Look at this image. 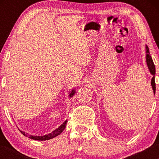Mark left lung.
Listing matches in <instances>:
<instances>
[{
    "label": "left lung",
    "instance_id": "left-lung-1",
    "mask_svg": "<svg viewBox=\"0 0 159 159\" xmlns=\"http://www.w3.org/2000/svg\"><path fill=\"white\" fill-rule=\"evenodd\" d=\"M145 49H146V61H147L148 69H149L151 74L153 76L152 80H151V85H152L154 95H155V93H156V83H155V77H154L156 74L155 65L154 64V61L152 60V58L150 55L149 48H148L147 45H145Z\"/></svg>",
    "mask_w": 159,
    "mask_h": 159
}]
</instances>
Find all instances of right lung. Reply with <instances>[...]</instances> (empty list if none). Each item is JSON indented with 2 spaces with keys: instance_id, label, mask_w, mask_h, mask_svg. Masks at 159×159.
I'll return each mask as SVG.
<instances>
[{
  "instance_id": "right-lung-1",
  "label": "right lung",
  "mask_w": 159,
  "mask_h": 159,
  "mask_svg": "<svg viewBox=\"0 0 159 159\" xmlns=\"http://www.w3.org/2000/svg\"><path fill=\"white\" fill-rule=\"evenodd\" d=\"M75 93H76V90L73 89L71 91V93H69V98H71V97H73L75 95ZM66 123H67V120H66L65 121H64L60 126H59V128H57V129H55V130H53L52 132H51L50 133L48 134H45V135L35 136V135H32V134H29L28 133H26L25 132H24V131L20 130V132L25 136L28 137V138H30V139H34V140H39V141L48 140V139H52L53 138H55L56 136L59 135V134H60L61 133H62L63 130H64V128H66ZM19 130H20V129H19Z\"/></svg>"
}]
</instances>
